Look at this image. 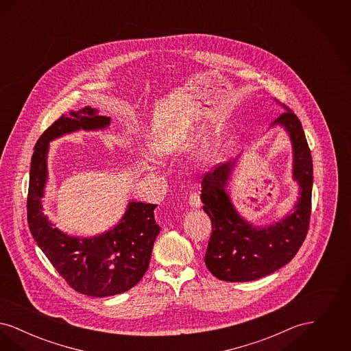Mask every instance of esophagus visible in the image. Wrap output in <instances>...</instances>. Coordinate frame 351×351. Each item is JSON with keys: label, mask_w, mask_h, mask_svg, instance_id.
<instances>
[{"label": "esophagus", "mask_w": 351, "mask_h": 351, "mask_svg": "<svg viewBox=\"0 0 351 351\" xmlns=\"http://www.w3.org/2000/svg\"><path fill=\"white\" fill-rule=\"evenodd\" d=\"M189 205H191V208H193V209H200L201 200L200 196H199V193H196V192H192L191 195H189Z\"/></svg>", "instance_id": "obj_1"}]
</instances>
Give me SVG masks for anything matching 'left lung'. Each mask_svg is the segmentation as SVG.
<instances>
[{"label":"left lung","instance_id":"left-lung-1","mask_svg":"<svg viewBox=\"0 0 351 351\" xmlns=\"http://www.w3.org/2000/svg\"><path fill=\"white\" fill-rule=\"evenodd\" d=\"M275 101L285 112L272 126L280 125L291 139L292 179L299 184V197L292 210L279 221L255 226L238 213L226 191L239 155L204 176L202 209L212 219L205 265L223 282H252L275 272L291 262L308 233L313 185L312 155L299 118L280 101Z\"/></svg>","mask_w":351,"mask_h":351}]
</instances>
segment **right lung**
Returning <instances> with one entry per match:
<instances>
[{
  "label": "right lung",
  "instance_id": "1",
  "mask_svg": "<svg viewBox=\"0 0 351 351\" xmlns=\"http://www.w3.org/2000/svg\"><path fill=\"white\" fill-rule=\"evenodd\" d=\"M109 125L110 117L99 116V110L90 106L56 119L34 147L27 196V222L36 245L69 287L93 298L133 288L149 268L152 246L160 232L154 218L156 205L142 201H129L114 228L88 238L62 232L43 213L50 142L79 130H105Z\"/></svg>",
  "mask_w": 351,
  "mask_h": 351
}]
</instances>
